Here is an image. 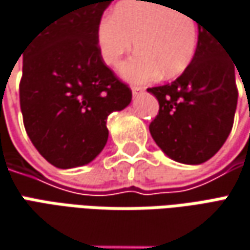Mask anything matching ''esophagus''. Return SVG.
Listing matches in <instances>:
<instances>
[{"instance_id":"obj_1","label":"esophagus","mask_w":250,"mask_h":250,"mask_svg":"<svg viewBox=\"0 0 250 250\" xmlns=\"http://www.w3.org/2000/svg\"><path fill=\"white\" fill-rule=\"evenodd\" d=\"M131 91H133V95L137 96V95L144 92V88H143V86H138V85H133V86H131Z\"/></svg>"}]
</instances>
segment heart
<instances>
[{"mask_svg":"<svg viewBox=\"0 0 250 250\" xmlns=\"http://www.w3.org/2000/svg\"><path fill=\"white\" fill-rule=\"evenodd\" d=\"M135 42H133L132 40ZM133 44L138 50L122 65L128 81L146 82L159 74L172 78L193 60L199 25L190 14L154 0H125L98 25V46L106 64L116 65Z\"/></svg>","mask_w":250,"mask_h":250,"instance_id":"1","label":"heart"}]
</instances>
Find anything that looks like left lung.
Wrapping results in <instances>:
<instances>
[{
  "label": "left lung",
  "mask_w": 250,
  "mask_h": 250,
  "mask_svg": "<svg viewBox=\"0 0 250 250\" xmlns=\"http://www.w3.org/2000/svg\"><path fill=\"white\" fill-rule=\"evenodd\" d=\"M235 67L220 39L199 23V44L189 67L173 82L146 89L159 104L149 133L169 158L197 165L223 146L238 102Z\"/></svg>",
  "instance_id": "left-lung-1"
}]
</instances>
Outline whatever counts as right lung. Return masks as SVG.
I'll list each match as a JSON object with an SVG mask.
<instances>
[{"instance_id":"obj_1","label":"right lung","mask_w":250,"mask_h":250,"mask_svg":"<svg viewBox=\"0 0 250 250\" xmlns=\"http://www.w3.org/2000/svg\"><path fill=\"white\" fill-rule=\"evenodd\" d=\"M114 0H75L23 51L19 102L32 144L56 168L89 164L107 143V116L131 89L101 56L98 25Z\"/></svg>"}]
</instances>
